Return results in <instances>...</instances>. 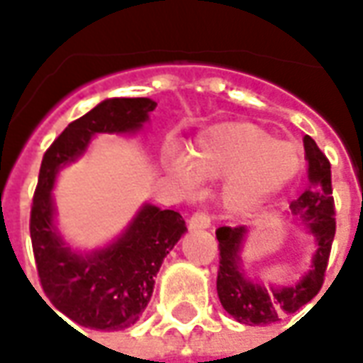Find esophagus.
<instances>
[{
	"mask_svg": "<svg viewBox=\"0 0 363 363\" xmlns=\"http://www.w3.org/2000/svg\"><path fill=\"white\" fill-rule=\"evenodd\" d=\"M189 228L192 231H196V229H208L210 228V216H206L204 212L192 213L189 220Z\"/></svg>",
	"mask_w": 363,
	"mask_h": 363,
	"instance_id": "34e87169",
	"label": "esophagus"
}]
</instances>
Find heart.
Segmentation results:
<instances>
[{"label":"heart","instance_id":"obj_1","mask_svg":"<svg viewBox=\"0 0 363 363\" xmlns=\"http://www.w3.org/2000/svg\"><path fill=\"white\" fill-rule=\"evenodd\" d=\"M299 167L296 143L274 142L270 132L252 122H223L198 135L189 157H174L169 173L186 192H196L200 179H229L223 206L233 216H251L280 194Z\"/></svg>","mask_w":363,"mask_h":363}]
</instances>
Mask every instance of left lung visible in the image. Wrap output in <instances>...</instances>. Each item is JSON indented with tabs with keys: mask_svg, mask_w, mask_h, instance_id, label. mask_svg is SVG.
I'll list each match as a JSON object with an SVG mask.
<instances>
[{
	"mask_svg": "<svg viewBox=\"0 0 363 363\" xmlns=\"http://www.w3.org/2000/svg\"><path fill=\"white\" fill-rule=\"evenodd\" d=\"M305 159L309 163V189L291 202L289 210L301 220L317 241L311 270L291 286H264L251 280L241 268V247L249 229L245 225L220 228L216 237L220 241V270L218 296L223 309L243 325H270L281 315L296 313L319 294L328 255L335 239V200L330 184V163L313 138H303Z\"/></svg>",
	"mask_w": 363,
	"mask_h": 363,
	"instance_id": "obj_1",
	"label": "left lung"
}]
</instances>
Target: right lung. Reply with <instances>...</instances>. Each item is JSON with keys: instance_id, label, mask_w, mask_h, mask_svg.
I'll use <instances>...</instances> for the list:
<instances>
[{"instance_id": "1", "label": "right lung", "mask_w": 363, "mask_h": 363, "mask_svg": "<svg viewBox=\"0 0 363 363\" xmlns=\"http://www.w3.org/2000/svg\"><path fill=\"white\" fill-rule=\"evenodd\" d=\"M155 106L145 96L106 99L67 124L43 157L30 210L36 270L54 309L85 328L124 330L142 317L163 259L186 231V223L174 210L143 204L111 245L91 252L74 251L54 223V181L62 167L87 151L93 135L135 134Z\"/></svg>"}]
</instances>
